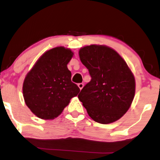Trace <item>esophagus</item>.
Masks as SVG:
<instances>
[{
	"label": "esophagus",
	"mask_w": 160,
	"mask_h": 160,
	"mask_svg": "<svg viewBox=\"0 0 160 160\" xmlns=\"http://www.w3.org/2000/svg\"><path fill=\"white\" fill-rule=\"evenodd\" d=\"M78 87H79V88H80V90H81V89H82V88H83L84 84H83V83H79V84L78 85Z\"/></svg>",
	"instance_id": "1"
}]
</instances>
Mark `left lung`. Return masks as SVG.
Wrapping results in <instances>:
<instances>
[{"label": "left lung", "mask_w": 160, "mask_h": 160, "mask_svg": "<svg viewBox=\"0 0 160 160\" xmlns=\"http://www.w3.org/2000/svg\"><path fill=\"white\" fill-rule=\"evenodd\" d=\"M80 61L91 77L78 99L96 122L108 124L129 110L135 93V80L126 61L113 49L91 44L79 50Z\"/></svg>", "instance_id": "obj_1"}]
</instances>
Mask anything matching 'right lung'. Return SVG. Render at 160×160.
Returning <instances> with one entry per match:
<instances>
[{
  "label": "right lung",
  "instance_id": "obj_1",
  "mask_svg": "<svg viewBox=\"0 0 160 160\" xmlns=\"http://www.w3.org/2000/svg\"><path fill=\"white\" fill-rule=\"evenodd\" d=\"M74 53L63 47L48 50L25 78L23 97L26 105L39 118H57L80 88L72 82L67 64Z\"/></svg>",
  "mask_w": 160,
  "mask_h": 160
}]
</instances>
